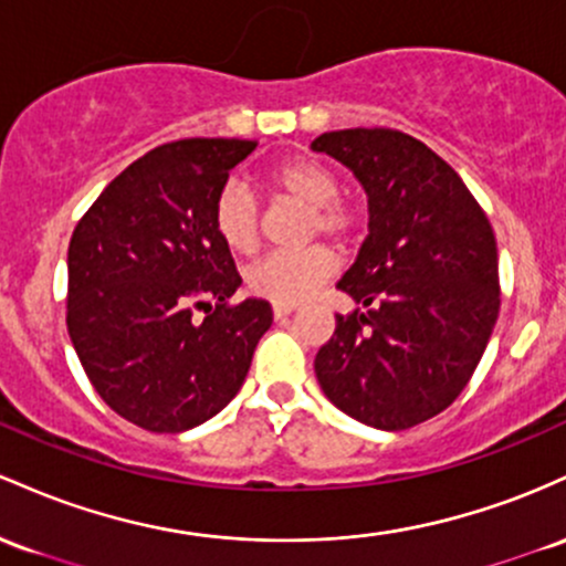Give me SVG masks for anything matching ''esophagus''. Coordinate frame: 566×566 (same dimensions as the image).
<instances>
[{
	"instance_id": "34e87169",
	"label": "esophagus",
	"mask_w": 566,
	"mask_h": 566,
	"mask_svg": "<svg viewBox=\"0 0 566 566\" xmlns=\"http://www.w3.org/2000/svg\"><path fill=\"white\" fill-rule=\"evenodd\" d=\"M296 310V304H272V313H275V317H285L291 315Z\"/></svg>"
}]
</instances>
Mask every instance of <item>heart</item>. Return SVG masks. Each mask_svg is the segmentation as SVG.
Masks as SVG:
<instances>
[{"mask_svg":"<svg viewBox=\"0 0 566 566\" xmlns=\"http://www.w3.org/2000/svg\"><path fill=\"white\" fill-rule=\"evenodd\" d=\"M264 184L275 198L310 208L307 238L332 240L339 249H350L360 240L366 216L360 206L339 198V176L313 157H289L264 170ZM213 230L232 253L249 256L262 243V213L243 184L230 181L213 200ZM334 253L326 245L304 251L270 253L245 275L251 294L275 304H296L310 296L323 281L334 275Z\"/></svg>","mask_w":566,"mask_h":566,"instance_id":"obj_1","label":"heart"}]
</instances>
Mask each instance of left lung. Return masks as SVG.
<instances>
[{
    "instance_id": "8db88e82",
    "label": "left lung",
    "mask_w": 566,
    "mask_h": 566,
    "mask_svg": "<svg viewBox=\"0 0 566 566\" xmlns=\"http://www.w3.org/2000/svg\"><path fill=\"white\" fill-rule=\"evenodd\" d=\"M313 149L345 163L368 195V238L336 283L358 307L336 315L317 382L353 420L415 428L454 403L492 336V224L452 165L409 133L332 130Z\"/></svg>"
}]
</instances>
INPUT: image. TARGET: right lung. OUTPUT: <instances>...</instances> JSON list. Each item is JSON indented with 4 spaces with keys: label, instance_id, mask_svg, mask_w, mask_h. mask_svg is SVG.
Wrapping results in <instances>:
<instances>
[{
    "label": "right lung",
    "instance_id": "1",
    "mask_svg": "<svg viewBox=\"0 0 566 566\" xmlns=\"http://www.w3.org/2000/svg\"><path fill=\"white\" fill-rule=\"evenodd\" d=\"M253 149L249 138L157 146L74 227L69 336L104 403L151 433H181L224 409L272 326L270 302H230L243 281L211 219Z\"/></svg>",
    "mask_w": 566,
    "mask_h": 566
}]
</instances>
